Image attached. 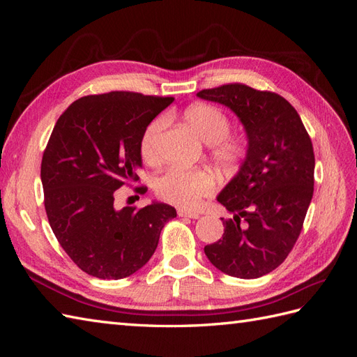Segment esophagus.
Returning a JSON list of instances; mask_svg holds the SVG:
<instances>
[{
  "instance_id": "esophagus-1",
  "label": "esophagus",
  "mask_w": 357,
  "mask_h": 357,
  "mask_svg": "<svg viewBox=\"0 0 357 357\" xmlns=\"http://www.w3.org/2000/svg\"><path fill=\"white\" fill-rule=\"evenodd\" d=\"M178 215L180 218H188V219H199V214L198 213H192V211H188V210H183V208H178Z\"/></svg>"
}]
</instances>
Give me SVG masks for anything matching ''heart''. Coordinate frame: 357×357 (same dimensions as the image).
Here are the masks:
<instances>
[{
    "mask_svg": "<svg viewBox=\"0 0 357 357\" xmlns=\"http://www.w3.org/2000/svg\"><path fill=\"white\" fill-rule=\"evenodd\" d=\"M188 125L204 143L210 144V156L219 167L232 169L245 156V144L241 138L231 137V121L220 109L210 104L192 105L185 113ZM164 126V119L150 122L139 138V155L149 165L158 162V138ZM215 189L211 172L197 169H168L155 181L156 195L176 207L192 210L210 197Z\"/></svg>",
    "mask_w": 357,
    "mask_h": 357,
    "instance_id": "heart-1",
    "label": "heart"
}]
</instances>
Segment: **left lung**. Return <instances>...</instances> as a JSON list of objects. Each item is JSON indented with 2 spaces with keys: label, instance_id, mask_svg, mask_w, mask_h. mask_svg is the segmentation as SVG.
I'll list each match as a JSON object with an SVG mask.
<instances>
[{
  "label": "left lung",
  "instance_id": "1",
  "mask_svg": "<svg viewBox=\"0 0 357 357\" xmlns=\"http://www.w3.org/2000/svg\"><path fill=\"white\" fill-rule=\"evenodd\" d=\"M197 95L229 107L248 138L240 171L218 197L234 219H222V240L205 245V256L228 275L262 277L284 262L302 231L314 192L311 138L275 92L229 83Z\"/></svg>",
  "mask_w": 357,
  "mask_h": 357
}]
</instances>
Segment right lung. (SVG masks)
I'll list each match as a JSON object with an SVG mask.
<instances>
[{"label": "right lung", "instance_id": "add662e5", "mask_svg": "<svg viewBox=\"0 0 357 357\" xmlns=\"http://www.w3.org/2000/svg\"><path fill=\"white\" fill-rule=\"evenodd\" d=\"M172 96L113 91L74 101L53 128L41 159L50 228L71 261L96 278H125L155 253L177 211L153 202L114 207V192L138 181L139 138ZM146 193V186L135 188Z\"/></svg>", "mask_w": 357, "mask_h": 357}]
</instances>
